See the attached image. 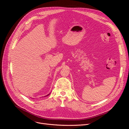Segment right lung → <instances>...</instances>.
Returning <instances> with one entry per match:
<instances>
[{
  "mask_svg": "<svg viewBox=\"0 0 129 129\" xmlns=\"http://www.w3.org/2000/svg\"><path fill=\"white\" fill-rule=\"evenodd\" d=\"M50 93H49V94H48V95H47V96H48V95H49V94H50Z\"/></svg>",
  "mask_w": 129,
  "mask_h": 129,
  "instance_id": "1",
  "label": "right lung"
}]
</instances>
